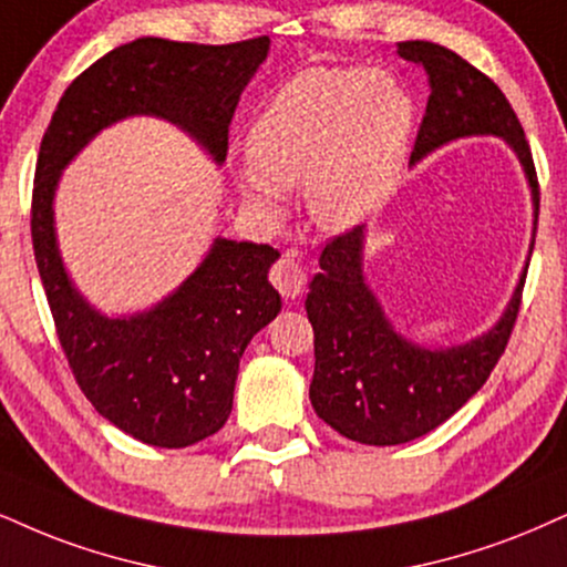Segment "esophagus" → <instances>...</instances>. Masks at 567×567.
<instances>
[{"mask_svg":"<svg viewBox=\"0 0 567 567\" xmlns=\"http://www.w3.org/2000/svg\"><path fill=\"white\" fill-rule=\"evenodd\" d=\"M270 281H272V286H276L278 291H281L286 299H297L305 291L307 272H305L302 265L295 260V257L286 255V257H281V260L276 262V268H272Z\"/></svg>","mask_w":567,"mask_h":567,"instance_id":"1","label":"esophagus"}]
</instances>
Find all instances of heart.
<instances>
[{"label":"heart","mask_w":567,"mask_h":567,"mask_svg":"<svg viewBox=\"0 0 567 567\" xmlns=\"http://www.w3.org/2000/svg\"><path fill=\"white\" fill-rule=\"evenodd\" d=\"M415 100L389 70L305 68L276 89L247 136L236 171L241 197L278 213L286 188L305 186L310 218L347 230L379 209L408 159Z\"/></svg>","instance_id":"1"}]
</instances>
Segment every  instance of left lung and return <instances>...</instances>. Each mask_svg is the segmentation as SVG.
I'll use <instances>...</instances> for the list:
<instances>
[{
  "label": "left lung",
  "mask_w": 567,
  "mask_h": 567,
  "mask_svg": "<svg viewBox=\"0 0 567 567\" xmlns=\"http://www.w3.org/2000/svg\"><path fill=\"white\" fill-rule=\"evenodd\" d=\"M396 52L423 65L431 86L410 165L457 138L499 136L526 173L536 226L539 181L534 157L518 115L497 83L433 41H402ZM362 251L365 226L328 241L305 299L316 331L310 402L318 417L352 442L404 444L442 425L484 386L513 333L528 265L502 318L486 333L465 344L431 349L404 339L391 326L365 281Z\"/></svg>",
  "instance_id": "1"
}]
</instances>
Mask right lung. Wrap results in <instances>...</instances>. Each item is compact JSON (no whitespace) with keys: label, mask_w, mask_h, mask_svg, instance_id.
Masks as SVG:
<instances>
[{"label":"right lung","mask_w":567,"mask_h":567,"mask_svg":"<svg viewBox=\"0 0 567 567\" xmlns=\"http://www.w3.org/2000/svg\"><path fill=\"white\" fill-rule=\"evenodd\" d=\"M268 49V37L223 47L128 41L70 83L41 138L31 236L68 365L102 417L163 450L197 444L226 425L244 349L281 312V295L268 281L281 255L268 244L218 236L163 302L110 318L70 281L54 194L62 171L91 138L134 115L178 125L215 165L226 163L230 117Z\"/></svg>","instance_id":"right-lung-1"}]
</instances>
